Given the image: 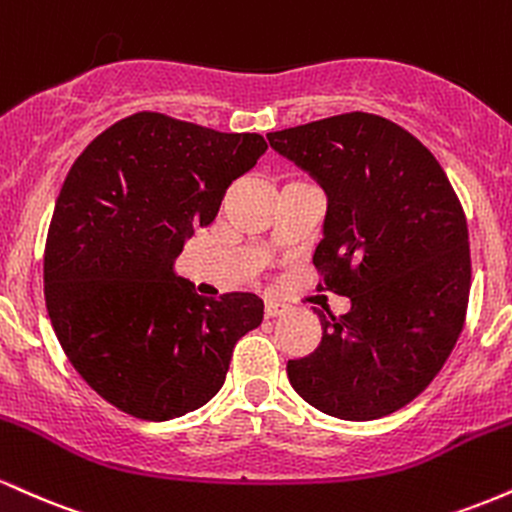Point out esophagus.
I'll return each instance as SVG.
<instances>
[{
  "instance_id": "obj_1",
  "label": "esophagus",
  "mask_w": 512,
  "mask_h": 512,
  "mask_svg": "<svg viewBox=\"0 0 512 512\" xmlns=\"http://www.w3.org/2000/svg\"><path fill=\"white\" fill-rule=\"evenodd\" d=\"M281 313H284V305H279V303H274V301L264 303V317H276V315H281Z\"/></svg>"
}]
</instances>
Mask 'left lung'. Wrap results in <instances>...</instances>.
I'll list each match as a JSON object with an SVG mask.
<instances>
[{
    "label": "left lung",
    "instance_id": "8db88e82",
    "mask_svg": "<svg viewBox=\"0 0 512 512\" xmlns=\"http://www.w3.org/2000/svg\"><path fill=\"white\" fill-rule=\"evenodd\" d=\"M327 197L313 264L349 298L286 375L310 407L344 421L402 409L448 361L467 313V219L431 151L380 115L346 113L267 134Z\"/></svg>",
    "mask_w": 512,
    "mask_h": 512
}]
</instances>
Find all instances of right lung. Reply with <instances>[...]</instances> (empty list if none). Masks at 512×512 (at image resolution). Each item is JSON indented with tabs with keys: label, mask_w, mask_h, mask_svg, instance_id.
<instances>
[{
	"label": "right lung",
	"mask_w": 512,
	"mask_h": 512,
	"mask_svg": "<svg viewBox=\"0 0 512 512\" xmlns=\"http://www.w3.org/2000/svg\"><path fill=\"white\" fill-rule=\"evenodd\" d=\"M264 151L260 134L137 113L69 170L45 245V305L76 373L125 414L168 421L204 407L233 346L260 327L255 293L197 296L175 260Z\"/></svg>",
	"instance_id": "right-lung-1"
}]
</instances>
